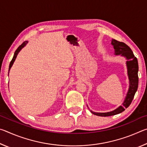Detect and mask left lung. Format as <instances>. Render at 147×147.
I'll use <instances>...</instances> for the list:
<instances>
[{"mask_svg":"<svg viewBox=\"0 0 147 147\" xmlns=\"http://www.w3.org/2000/svg\"><path fill=\"white\" fill-rule=\"evenodd\" d=\"M111 44L115 49V53L116 55H120L121 54V56L126 57V58L127 59L126 65H127L128 74L129 81H130V87H129L128 93L126 94V98L123 104V106H119L115 110L107 113H96L91 111V112L94 115L101 117L114 115L124 111L126 108H127L130 105L138 88L139 78L138 73L139 67L138 59L136 57L134 56L133 52L130 47L123 42L119 41L113 39L111 40Z\"/></svg>","mask_w":147,"mask_h":147,"instance_id":"obj_1","label":"left lung"}]
</instances>
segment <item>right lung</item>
Here are the masks:
<instances>
[{
	"label": "right lung",
	"instance_id": "obj_1",
	"mask_svg": "<svg viewBox=\"0 0 147 147\" xmlns=\"http://www.w3.org/2000/svg\"><path fill=\"white\" fill-rule=\"evenodd\" d=\"M27 43H28V41H24L23 43H22L21 45H20L18 48H17V49L16 50V52H15V53H14V55H13V58H12V59H11V61H10V63H9V69H10V68L11 67V66H12V65H13V62H14V61H15V59H16V57H17V54H18V53H19V52L21 51V50L23 48V47L26 45L27 44Z\"/></svg>",
	"mask_w": 147,
	"mask_h": 147
}]
</instances>
